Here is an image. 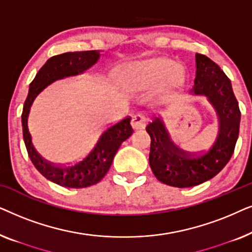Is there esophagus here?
Here are the masks:
<instances>
[{
	"instance_id": "esophagus-1",
	"label": "esophagus",
	"mask_w": 252,
	"mask_h": 252,
	"mask_svg": "<svg viewBox=\"0 0 252 252\" xmlns=\"http://www.w3.org/2000/svg\"><path fill=\"white\" fill-rule=\"evenodd\" d=\"M148 122L147 116H144L143 113H136L132 117V126L134 129H142L146 127Z\"/></svg>"
}]
</instances>
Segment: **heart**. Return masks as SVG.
Masks as SVG:
<instances>
[{
	"label": "heart",
	"instance_id": "obj_1",
	"mask_svg": "<svg viewBox=\"0 0 252 252\" xmlns=\"http://www.w3.org/2000/svg\"><path fill=\"white\" fill-rule=\"evenodd\" d=\"M122 80L135 82L137 86H151L160 80L164 91L177 88L185 81V70L180 64L163 57H153L137 62L119 70Z\"/></svg>",
	"mask_w": 252,
	"mask_h": 252
}]
</instances>
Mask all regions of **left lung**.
Segmentation results:
<instances>
[{
    "mask_svg": "<svg viewBox=\"0 0 252 252\" xmlns=\"http://www.w3.org/2000/svg\"><path fill=\"white\" fill-rule=\"evenodd\" d=\"M196 74L190 94L205 96L219 117V132L211 148L191 155L172 142L161 119L146 127L151 137L149 164L155 177L165 185L187 188L201 185L219 173L234 153L240 132L241 112L232 82L215 62L196 54Z\"/></svg>",
    "mask_w": 252,
    "mask_h": 252,
    "instance_id": "1",
    "label": "left lung"
}]
</instances>
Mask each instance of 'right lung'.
I'll return each mask as SVG.
<instances>
[{
  "instance_id": "obj_1",
  "label": "right lung",
  "mask_w": 252,
  "mask_h": 252,
  "mask_svg": "<svg viewBox=\"0 0 252 252\" xmlns=\"http://www.w3.org/2000/svg\"><path fill=\"white\" fill-rule=\"evenodd\" d=\"M101 51L88 50L65 53L49 58L37 72L34 80L31 82L29 95L24 103L22 115L23 136L31 160L44 178L62 187L86 188L101 181L111 166L113 157L118 151L120 144L128 139L133 133L129 117L120 120L119 123L108 127L99 135L97 142L85 157L67 166L54 165L43 159L33 146L27 120L31 106L36 96L54 81L84 73L97 63Z\"/></svg>"
}]
</instances>
